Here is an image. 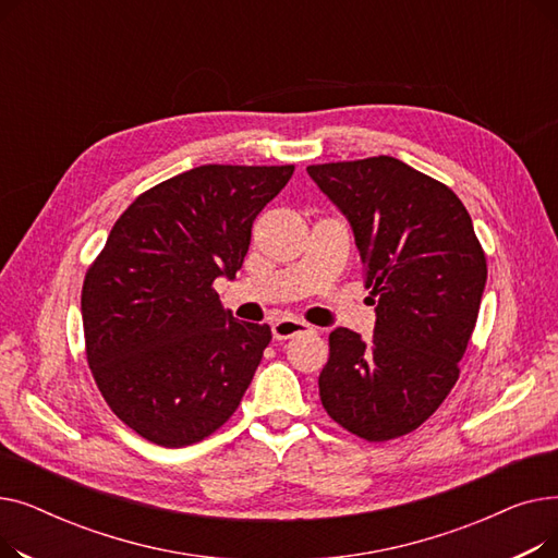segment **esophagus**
<instances>
[{
  "instance_id": "1",
  "label": "esophagus",
  "mask_w": 558,
  "mask_h": 558,
  "mask_svg": "<svg viewBox=\"0 0 558 558\" xmlns=\"http://www.w3.org/2000/svg\"><path fill=\"white\" fill-rule=\"evenodd\" d=\"M271 330H274V339H278V341L291 339V337L303 335V332H312V328L299 318H280L271 326Z\"/></svg>"
}]
</instances>
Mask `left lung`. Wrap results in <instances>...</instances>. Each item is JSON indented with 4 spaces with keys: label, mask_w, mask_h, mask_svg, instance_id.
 <instances>
[{
    "label": "left lung",
    "mask_w": 558,
    "mask_h": 558,
    "mask_svg": "<svg viewBox=\"0 0 558 558\" xmlns=\"http://www.w3.org/2000/svg\"><path fill=\"white\" fill-rule=\"evenodd\" d=\"M307 173L353 226L377 305L368 341L330 332L318 396L350 434L389 441L421 427L457 385L486 255L459 196L398 158L310 165Z\"/></svg>",
    "instance_id": "obj_1"
}]
</instances>
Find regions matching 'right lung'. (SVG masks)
<instances>
[{"label":"right lung","mask_w":558,"mask_h":558,"mask_svg":"<svg viewBox=\"0 0 558 558\" xmlns=\"http://www.w3.org/2000/svg\"><path fill=\"white\" fill-rule=\"evenodd\" d=\"M294 165H201L142 192L87 267L81 314L95 383L124 425L162 448L208 438L240 407L267 324L223 312L251 228Z\"/></svg>","instance_id":"right-lung-1"}]
</instances>
